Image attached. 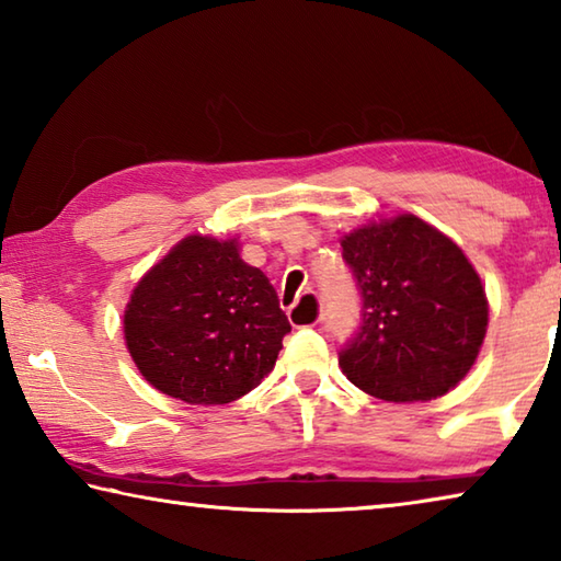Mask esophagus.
I'll use <instances>...</instances> for the list:
<instances>
[{
    "label": "esophagus",
    "instance_id": "obj_1",
    "mask_svg": "<svg viewBox=\"0 0 561 561\" xmlns=\"http://www.w3.org/2000/svg\"><path fill=\"white\" fill-rule=\"evenodd\" d=\"M301 299H304V307L297 310L296 307L299 304H294V307L289 309V319L297 327H317L321 321V304L317 299V294L314 291H304Z\"/></svg>",
    "mask_w": 561,
    "mask_h": 561
}]
</instances>
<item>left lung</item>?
<instances>
[{
  "instance_id": "8db88e82",
  "label": "left lung",
  "mask_w": 561,
  "mask_h": 561,
  "mask_svg": "<svg viewBox=\"0 0 561 561\" xmlns=\"http://www.w3.org/2000/svg\"><path fill=\"white\" fill-rule=\"evenodd\" d=\"M364 297V327L341 371L391 403L431 401L458 386L488 334V297L472 262L411 213L368 220L341 237Z\"/></svg>"
}]
</instances>
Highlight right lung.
<instances>
[{
  "label": "right lung",
  "mask_w": 561,
  "mask_h": 561,
  "mask_svg": "<svg viewBox=\"0 0 561 561\" xmlns=\"http://www.w3.org/2000/svg\"><path fill=\"white\" fill-rule=\"evenodd\" d=\"M234 234H187L130 291L123 336L160 393L222 405L262 383L291 331L264 272Z\"/></svg>",
  "instance_id": "1"
}]
</instances>
